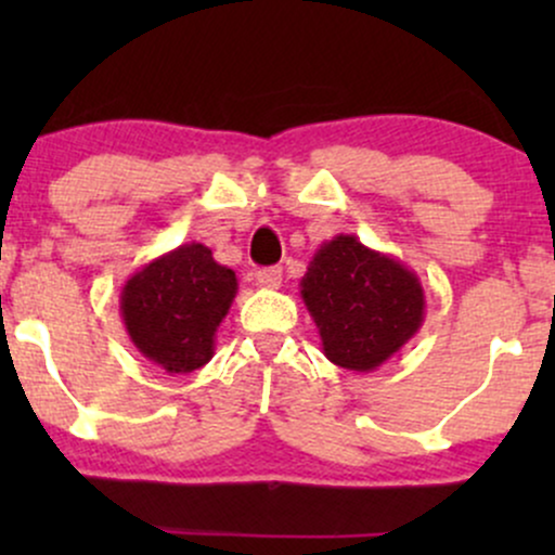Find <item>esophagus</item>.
Returning a JSON list of instances; mask_svg holds the SVG:
<instances>
[{
	"label": "esophagus",
	"instance_id": "34e87169",
	"mask_svg": "<svg viewBox=\"0 0 555 555\" xmlns=\"http://www.w3.org/2000/svg\"><path fill=\"white\" fill-rule=\"evenodd\" d=\"M256 282H258V286H263V289H276V286L282 284V269H279V266H271V269H260L256 273Z\"/></svg>",
	"mask_w": 555,
	"mask_h": 555
}]
</instances>
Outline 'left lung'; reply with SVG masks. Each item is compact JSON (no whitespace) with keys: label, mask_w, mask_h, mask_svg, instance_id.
Masks as SVG:
<instances>
[{"label":"left lung","mask_w":555,"mask_h":555,"mask_svg":"<svg viewBox=\"0 0 555 555\" xmlns=\"http://www.w3.org/2000/svg\"><path fill=\"white\" fill-rule=\"evenodd\" d=\"M299 295L321 334L323 354L344 371H378L425 321L417 273L354 234H336L318 247Z\"/></svg>","instance_id":"8db88e82"}]
</instances>
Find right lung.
Instances as JSON below:
<instances>
[{"instance_id": "1", "label": "right lung", "mask_w": 555, "mask_h": 555, "mask_svg": "<svg viewBox=\"0 0 555 555\" xmlns=\"http://www.w3.org/2000/svg\"><path fill=\"white\" fill-rule=\"evenodd\" d=\"M237 295V276L201 242L175 247L132 273L119 295L127 336L145 360L171 375L214 358L216 328Z\"/></svg>"}]
</instances>
